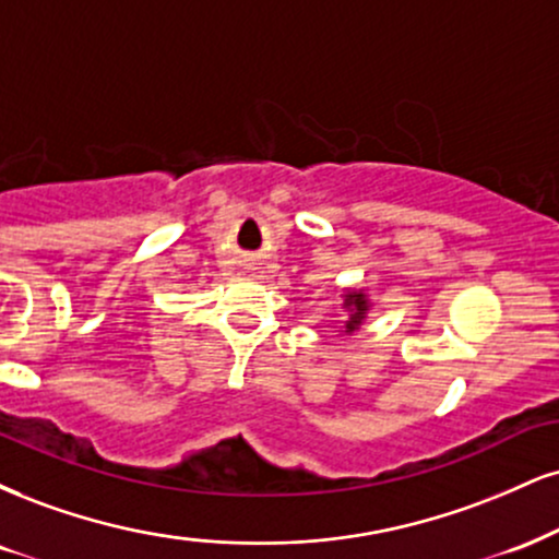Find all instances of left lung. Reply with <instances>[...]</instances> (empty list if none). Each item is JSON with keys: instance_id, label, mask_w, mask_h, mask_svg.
Masks as SVG:
<instances>
[{"instance_id": "left-lung-1", "label": "left lung", "mask_w": 559, "mask_h": 559, "mask_svg": "<svg viewBox=\"0 0 559 559\" xmlns=\"http://www.w3.org/2000/svg\"><path fill=\"white\" fill-rule=\"evenodd\" d=\"M344 307L348 309V320H346V333H354L356 328L361 325L367 318V309H369V301H367V294L365 292H348L344 294Z\"/></svg>"}]
</instances>
